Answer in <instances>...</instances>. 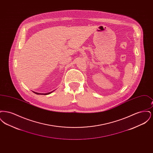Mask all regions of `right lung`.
Segmentation results:
<instances>
[{"instance_id": "1", "label": "right lung", "mask_w": 153, "mask_h": 153, "mask_svg": "<svg viewBox=\"0 0 153 153\" xmlns=\"http://www.w3.org/2000/svg\"><path fill=\"white\" fill-rule=\"evenodd\" d=\"M53 91H51V92H48V93H46V94H40V93H37V92H34V93H35L36 94H37V95H40V94H41V95H48V94H51V92H53Z\"/></svg>"}]
</instances>
